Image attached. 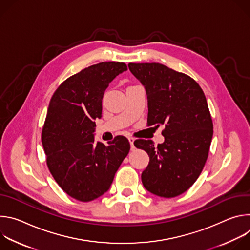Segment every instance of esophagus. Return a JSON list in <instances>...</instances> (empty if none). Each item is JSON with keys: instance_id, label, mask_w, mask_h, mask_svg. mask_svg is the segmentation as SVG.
<instances>
[{"instance_id": "esophagus-1", "label": "esophagus", "mask_w": 250, "mask_h": 250, "mask_svg": "<svg viewBox=\"0 0 250 250\" xmlns=\"http://www.w3.org/2000/svg\"><path fill=\"white\" fill-rule=\"evenodd\" d=\"M130 138H131V139H133V138H135V136H134L133 134H131V135H130Z\"/></svg>"}]
</instances>
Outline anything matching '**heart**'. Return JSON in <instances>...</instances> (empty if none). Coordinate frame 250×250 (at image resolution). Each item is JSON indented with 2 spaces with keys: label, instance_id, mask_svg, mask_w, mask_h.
I'll return each mask as SVG.
<instances>
[{
  "label": "heart",
  "instance_id": "b5f03b06",
  "mask_svg": "<svg viewBox=\"0 0 250 250\" xmlns=\"http://www.w3.org/2000/svg\"><path fill=\"white\" fill-rule=\"evenodd\" d=\"M138 88H139V87H130V88H128V89L126 90V95H127V96L132 95L133 93L136 92V90H137Z\"/></svg>",
  "mask_w": 250,
  "mask_h": 250
}]
</instances>
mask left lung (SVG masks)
Segmentation results:
<instances>
[{
  "instance_id": "left-lung-1",
  "label": "left lung",
  "mask_w": 250,
  "mask_h": 250,
  "mask_svg": "<svg viewBox=\"0 0 250 250\" xmlns=\"http://www.w3.org/2000/svg\"><path fill=\"white\" fill-rule=\"evenodd\" d=\"M120 64L101 62L66 79L50 99L42 132L47 167L60 188L81 202L93 201L111 187L127 155L119 139L96 141L95 120L102 117L104 90L122 73Z\"/></svg>"
}]
</instances>
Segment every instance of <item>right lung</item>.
I'll return each mask as SVG.
<instances>
[{"mask_svg":"<svg viewBox=\"0 0 250 250\" xmlns=\"http://www.w3.org/2000/svg\"><path fill=\"white\" fill-rule=\"evenodd\" d=\"M128 67L146 90L147 126H164L162 144L145 149L149 163L142 184L156 196L177 197L196 182L208 156L212 121L205 94L193 78L163 64Z\"/></svg>","mask_w":250,"mask_h":250,"instance_id":"right-lung-1","label":"right lung"}]
</instances>
